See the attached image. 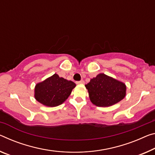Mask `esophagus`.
Returning a JSON list of instances; mask_svg holds the SVG:
<instances>
[{
  "mask_svg": "<svg viewBox=\"0 0 155 155\" xmlns=\"http://www.w3.org/2000/svg\"><path fill=\"white\" fill-rule=\"evenodd\" d=\"M84 83V81H77V84H83Z\"/></svg>",
  "mask_w": 155,
  "mask_h": 155,
  "instance_id": "1",
  "label": "esophagus"
}]
</instances>
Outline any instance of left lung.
Listing matches in <instances>:
<instances>
[{"mask_svg": "<svg viewBox=\"0 0 155 155\" xmlns=\"http://www.w3.org/2000/svg\"><path fill=\"white\" fill-rule=\"evenodd\" d=\"M93 104L99 107H108L117 104L126 97V86L105 74H99L85 85Z\"/></svg>", "mask_w": 155, "mask_h": 155, "instance_id": "left-lung-1", "label": "left lung"}]
</instances>
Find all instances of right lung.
I'll list each match as a JSON object with an SVG mask.
<instances>
[{
	"instance_id": "add662e5",
	"label": "right lung",
	"mask_w": 155,
	"mask_h": 155,
	"mask_svg": "<svg viewBox=\"0 0 155 155\" xmlns=\"http://www.w3.org/2000/svg\"><path fill=\"white\" fill-rule=\"evenodd\" d=\"M76 84L56 74L37 83L34 89V97L41 104L56 107L62 104L70 95Z\"/></svg>"
}]
</instances>
